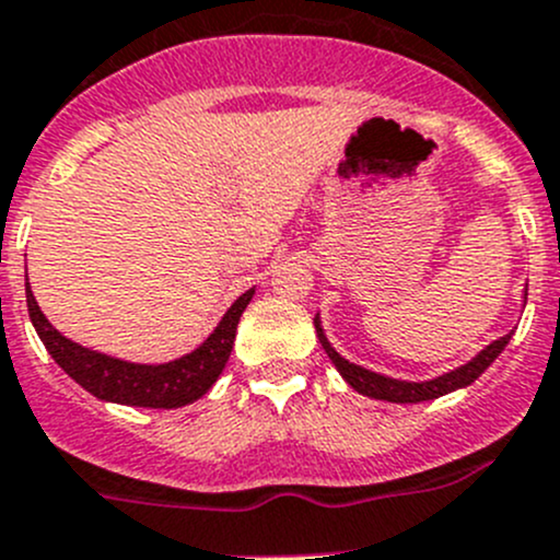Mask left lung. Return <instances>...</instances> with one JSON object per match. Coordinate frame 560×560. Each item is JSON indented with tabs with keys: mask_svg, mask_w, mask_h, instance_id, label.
Instances as JSON below:
<instances>
[{
	"mask_svg": "<svg viewBox=\"0 0 560 560\" xmlns=\"http://www.w3.org/2000/svg\"><path fill=\"white\" fill-rule=\"evenodd\" d=\"M314 327H316V336H319L322 349H325L327 358L332 360V365L338 369V374H341L354 389H358L360 395H369V398H376V400H389V404H420V400H433V398H439V395L453 393V389H457V387L471 385V382L477 380V376L482 374V371L488 369V365L493 363L501 352H504V347L510 343V338H512V332H506V336L499 338V341L488 343V347H485L482 352L471 360V363L460 365V369L450 371V374L439 376V380L400 382V380H389V376L374 374V371H365V369H360V365L343 360L341 354L330 347V341L325 338V332H322L319 316L314 319Z\"/></svg>",
	"mask_w": 560,
	"mask_h": 560,
	"instance_id": "8db88e82",
	"label": "left lung"
}]
</instances>
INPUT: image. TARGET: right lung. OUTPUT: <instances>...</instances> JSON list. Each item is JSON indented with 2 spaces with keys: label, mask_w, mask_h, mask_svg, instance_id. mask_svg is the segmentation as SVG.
Wrapping results in <instances>:
<instances>
[{
  "label": "right lung",
  "mask_w": 560,
  "mask_h": 560,
  "mask_svg": "<svg viewBox=\"0 0 560 560\" xmlns=\"http://www.w3.org/2000/svg\"><path fill=\"white\" fill-rule=\"evenodd\" d=\"M254 290H246L238 301L230 306L222 316L217 330L206 338L202 347L191 354L162 365H140L127 363V360L107 358L103 352L81 347L61 336L45 314L39 312L35 295L26 281V306H30V319L35 325L39 341L45 343L50 358L72 376L83 389L100 400H113L124 406H149V409H178V406L191 404L202 398L219 380L222 369L228 365L230 352H233L235 330L244 308L252 301Z\"/></svg>",
  "instance_id": "add662e5"
}]
</instances>
